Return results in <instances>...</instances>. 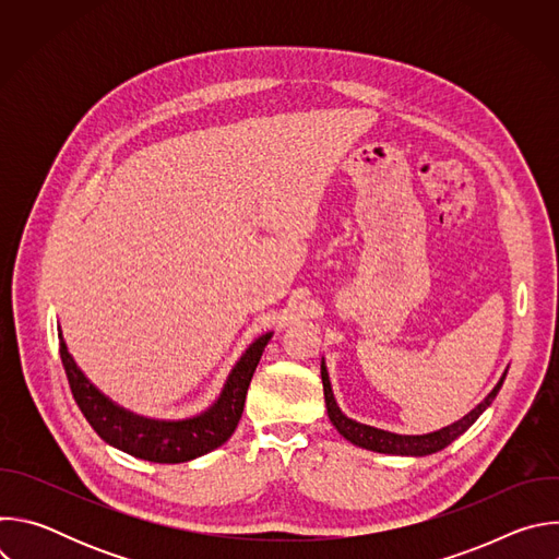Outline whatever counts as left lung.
I'll use <instances>...</instances> for the list:
<instances>
[{"label": "left lung", "instance_id": "obj_1", "mask_svg": "<svg viewBox=\"0 0 559 559\" xmlns=\"http://www.w3.org/2000/svg\"><path fill=\"white\" fill-rule=\"evenodd\" d=\"M321 378H323V389H325V403H328V414H330V420L332 425L338 429V433L349 440L352 444H358L362 449H369V451H378V453H393V455H429V453H436L444 447H449L457 436H462L477 418L483 416V412L496 401V395L507 378V371L504 376L500 378V382L493 386V391L485 397V401L477 405L473 412H468L464 418H460L457 423L440 429V431H433V433H425V436H397V433H389V431H382V429H376V427H369V425H360L352 418H347L336 401H334V393H332V384H330V376H328V369H325V360L321 362Z\"/></svg>", "mask_w": 559, "mask_h": 559}]
</instances>
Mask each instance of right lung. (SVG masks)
Wrapping results in <instances>:
<instances>
[{"mask_svg":"<svg viewBox=\"0 0 559 559\" xmlns=\"http://www.w3.org/2000/svg\"><path fill=\"white\" fill-rule=\"evenodd\" d=\"M270 338L272 332L263 334L248 347L241 360L234 365L218 401L207 412L177 423L150 420L115 405L76 367V362L68 354L61 332L59 356L66 369L70 391L74 395V403L102 440L147 462L177 464L214 451L234 433L243 414L250 380Z\"/></svg>","mask_w":559,"mask_h":559,"instance_id":"add662e5","label":"right lung"}]
</instances>
